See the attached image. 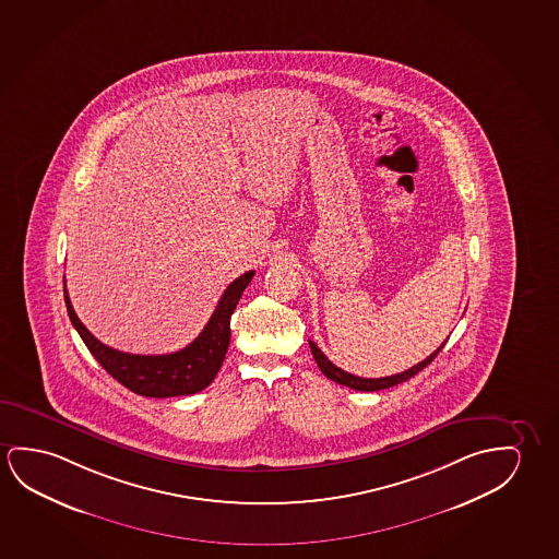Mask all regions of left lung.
I'll use <instances>...</instances> for the list:
<instances>
[{"mask_svg":"<svg viewBox=\"0 0 559 559\" xmlns=\"http://www.w3.org/2000/svg\"><path fill=\"white\" fill-rule=\"evenodd\" d=\"M445 342H448V340H445ZM445 342H443L438 349L433 350L430 357L420 360L415 367H411L408 370H405V372H400V374L385 376V378H360V376L349 374V372H345L342 368L335 367L334 362L325 357L322 350L318 349L317 343L309 342V345L310 350H312V357L317 360L318 368L322 370V374H324L325 378L334 380L335 383L347 385L350 390H357V392H380V390L392 388V385H397V383L407 382L408 378L418 374L423 368L428 367V365L432 362L436 355L443 349Z\"/></svg>","mask_w":559,"mask_h":559,"instance_id":"obj_1","label":"left lung"}]
</instances>
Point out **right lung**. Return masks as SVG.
<instances>
[{"instance_id": "add662e5", "label": "right lung", "mask_w": 559, "mask_h": 559, "mask_svg": "<svg viewBox=\"0 0 559 559\" xmlns=\"http://www.w3.org/2000/svg\"><path fill=\"white\" fill-rule=\"evenodd\" d=\"M252 275L254 272L250 270L227 285L222 299L217 300L214 314L210 317L209 324L204 325L199 337L185 349L169 353V355H131L123 350L111 349L108 345L98 342L79 320L69 300L66 284H63V295H66V307H68L71 324L75 325L84 345L108 374L114 376L117 382L123 383L131 392L144 397H177V395L202 392L214 382L229 347V337H231L229 320Z\"/></svg>"}]
</instances>
